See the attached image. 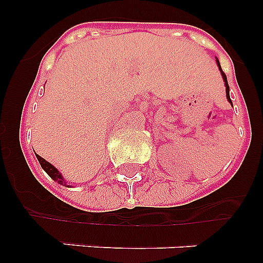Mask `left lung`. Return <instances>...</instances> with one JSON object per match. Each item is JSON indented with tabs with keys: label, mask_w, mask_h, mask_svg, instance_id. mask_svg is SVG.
<instances>
[{
	"label": "left lung",
	"mask_w": 263,
	"mask_h": 263,
	"mask_svg": "<svg viewBox=\"0 0 263 263\" xmlns=\"http://www.w3.org/2000/svg\"><path fill=\"white\" fill-rule=\"evenodd\" d=\"M216 62H217V66H218V68H220V72H221V75H222V79H224L225 87H227V99H228V101H229V103H231V104H232V100H231V97H229V85H228L227 75H225L224 72H222V69H221V66H220V62H218V60H217V59H216Z\"/></svg>",
	"instance_id": "obj_1"
}]
</instances>
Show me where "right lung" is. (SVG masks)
<instances>
[{
  "instance_id": "1",
  "label": "right lung",
  "mask_w": 263,
  "mask_h": 263,
  "mask_svg": "<svg viewBox=\"0 0 263 263\" xmlns=\"http://www.w3.org/2000/svg\"><path fill=\"white\" fill-rule=\"evenodd\" d=\"M36 158H38V160H39V163H41L42 168L45 170L46 173H47L48 175H50L51 179H53V180L59 183V184L67 185V182H64V179H63L62 174H60L59 171H58V170L52 166V164L48 163L47 160L43 159V158H42V157H39L38 154H36ZM67 187H68V185H67Z\"/></svg>"
}]
</instances>
